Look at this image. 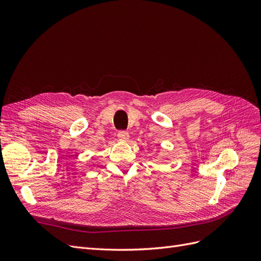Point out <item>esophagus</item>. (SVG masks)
<instances>
[{
	"mask_svg": "<svg viewBox=\"0 0 261 261\" xmlns=\"http://www.w3.org/2000/svg\"><path fill=\"white\" fill-rule=\"evenodd\" d=\"M117 137H118V139L126 141V140L129 139V134L127 132H125V130H121V132H118Z\"/></svg>",
	"mask_w": 261,
	"mask_h": 261,
	"instance_id": "34e87169",
	"label": "esophagus"
}]
</instances>
